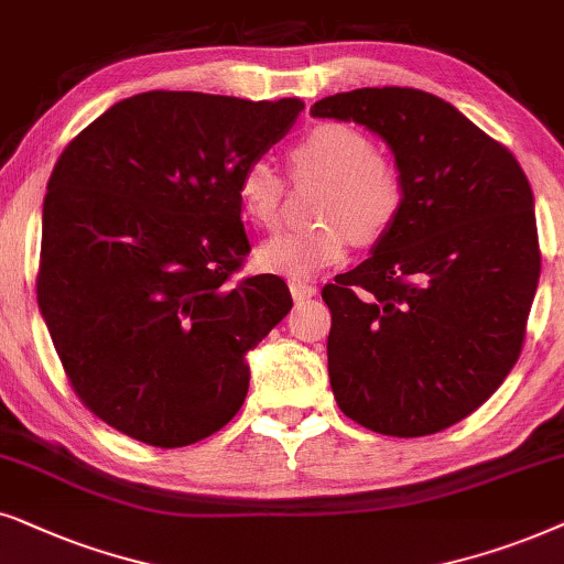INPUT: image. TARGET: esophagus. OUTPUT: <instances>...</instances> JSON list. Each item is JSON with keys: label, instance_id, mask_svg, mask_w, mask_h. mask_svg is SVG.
<instances>
[{"label": "esophagus", "instance_id": "esophagus-1", "mask_svg": "<svg viewBox=\"0 0 564 564\" xmlns=\"http://www.w3.org/2000/svg\"><path fill=\"white\" fill-rule=\"evenodd\" d=\"M289 289H291V296H294L296 304L310 302L312 296H317V286H312V283H304V281H291Z\"/></svg>", "mask_w": 564, "mask_h": 564}]
</instances>
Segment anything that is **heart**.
<instances>
[{
	"label": "heart",
	"mask_w": 564,
	"mask_h": 564,
	"mask_svg": "<svg viewBox=\"0 0 564 564\" xmlns=\"http://www.w3.org/2000/svg\"><path fill=\"white\" fill-rule=\"evenodd\" d=\"M296 175L325 177L319 224L289 229L258 247V265L289 278H310L345 258L352 235L373 242L402 212L404 185L400 170L373 154L366 133L348 123H319L291 149ZM237 195L252 224L270 229L281 216L283 180L268 162L254 160L239 175Z\"/></svg>",
	"instance_id": "b5f03b06"
}]
</instances>
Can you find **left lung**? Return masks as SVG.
<instances>
[{"label": "left lung", "mask_w": 564, "mask_h": 564, "mask_svg": "<svg viewBox=\"0 0 564 564\" xmlns=\"http://www.w3.org/2000/svg\"><path fill=\"white\" fill-rule=\"evenodd\" d=\"M384 141L397 221L322 289L335 400L373 433L417 438L475 412L521 352L539 286L534 193L521 164L423 89L364 87L312 105Z\"/></svg>", "instance_id": "8db88e82"}]
</instances>
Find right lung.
I'll use <instances>...</instances> for the list:
<instances>
[{
  "instance_id": "add662e5",
  "label": "right lung",
  "mask_w": 564,
  "mask_h": 564,
  "mask_svg": "<svg viewBox=\"0 0 564 564\" xmlns=\"http://www.w3.org/2000/svg\"><path fill=\"white\" fill-rule=\"evenodd\" d=\"M304 102L141 93L58 156L43 200L37 306L79 400L156 448L221 431L247 352L286 317L278 275L231 283L250 252L237 183Z\"/></svg>"
}]
</instances>
